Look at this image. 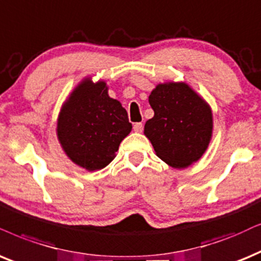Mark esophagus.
Masks as SVG:
<instances>
[{
  "instance_id": "1",
  "label": "esophagus",
  "mask_w": 261,
  "mask_h": 261,
  "mask_svg": "<svg viewBox=\"0 0 261 261\" xmlns=\"http://www.w3.org/2000/svg\"><path fill=\"white\" fill-rule=\"evenodd\" d=\"M134 130L136 131V133H142V130H143V124H142V123H135L134 124Z\"/></svg>"
}]
</instances>
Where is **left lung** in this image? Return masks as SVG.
Listing matches in <instances>:
<instances>
[{"label":"left lung","instance_id":"1","mask_svg":"<svg viewBox=\"0 0 261 261\" xmlns=\"http://www.w3.org/2000/svg\"><path fill=\"white\" fill-rule=\"evenodd\" d=\"M154 117L144 135L161 160L186 169L202 156L212 136V112L189 85L159 84L149 95Z\"/></svg>","mask_w":261,"mask_h":261}]
</instances>
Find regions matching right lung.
I'll return each instance as SVG.
<instances>
[{"label":"right lung","mask_w":261,"mask_h":261,"mask_svg":"<svg viewBox=\"0 0 261 261\" xmlns=\"http://www.w3.org/2000/svg\"><path fill=\"white\" fill-rule=\"evenodd\" d=\"M127 112L108 96L105 82L81 83L65 102L58 120V137L68 158L88 171L101 170L114 159L130 134Z\"/></svg>","instance_id":"obj_1"}]
</instances>
